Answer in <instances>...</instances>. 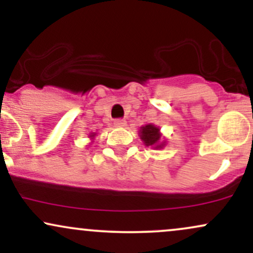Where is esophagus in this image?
<instances>
[{"instance_id": "34e87169", "label": "esophagus", "mask_w": 253, "mask_h": 253, "mask_svg": "<svg viewBox=\"0 0 253 253\" xmlns=\"http://www.w3.org/2000/svg\"><path fill=\"white\" fill-rule=\"evenodd\" d=\"M114 126L115 127H125V126H126V121L121 120V119H119V120H115L114 121Z\"/></svg>"}]
</instances>
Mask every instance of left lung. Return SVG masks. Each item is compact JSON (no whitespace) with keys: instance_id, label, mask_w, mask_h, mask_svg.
<instances>
[{"instance_id":"obj_1","label":"left lung","mask_w":253,"mask_h":253,"mask_svg":"<svg viewBox=\"0 0 253 253\" xmlns=\"http://www.w3.org/2000/svg\"><path fill=\"white\" fill-rule=\"evenodd\" d=\"M139 136L145 146L152 147L153 150H162L167 145V139L163 138L161 128L153 124H146L139 129Z\"/></svg>"}]
</instances>
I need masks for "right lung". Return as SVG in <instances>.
Masks as SVG:
<instances>
[{"mask_svg":"<svg viewBox=\"0 0 253 253\" xmlns=\"http://www.w3.org/2000/svg\"><path fill=\"white\" fill-rule=\"evenodd\" d=\"M96 135H97L96 133H89V139L91 140V143H94V139Z\"/></svg>","mask_w":253,"mask_h":253,"instance_id":"right-lung-1","label":"right lung"}]
</instances>
